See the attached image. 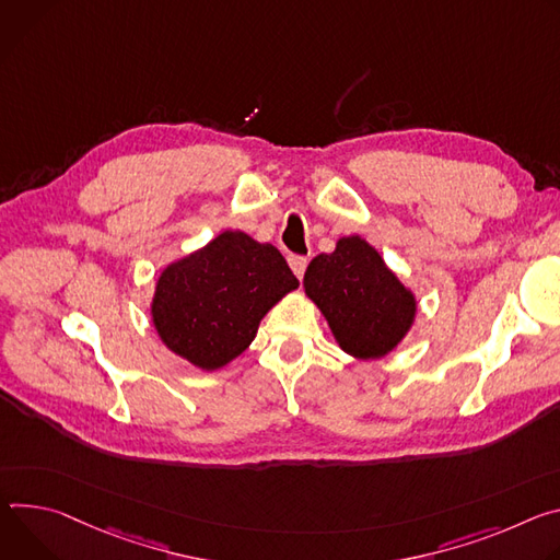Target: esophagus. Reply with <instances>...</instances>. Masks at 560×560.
<instances>
[{"mask_svg": "<svg viewBox=\"0 0 560 560\" xmlns=\"http://www.w3.org/2000/svg\"><path fill=\"white\" fill-rule=\"evenodd\" d=\"M308 260L304 256H289V267L291 271L295 273V278H302L304 276V269H306Z\"/></svg>", "mask_w": 560, "mask_h": 560, "instance_id": "34e87169", "label": "esophagus"}]
</instances>
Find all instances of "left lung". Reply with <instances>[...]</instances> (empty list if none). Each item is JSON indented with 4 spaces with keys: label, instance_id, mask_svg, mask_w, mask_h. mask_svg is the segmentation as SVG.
I'll use <instances>...</instances> for the list:
<instances>
[{
    "label": "left lung",
    "instance_id": "8db88e82",
    "mask_svg": "<svg viewBox=\"0 0 560 560\" xmlns=\"http://www.w3.org/2000/svg\"><path fill=\"white\" fill-rule=\"evenodd\" d=\"M304 289L329 320L338 345L355 358L387 355L413 323L416 300L358 235L306 267Z\"/></svg>",
    "mask_w": 560,
    "mask_h": 560
}]
</instances>
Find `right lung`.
<instances>
[{"instance_id":"right-lung-1","label":"right lung","mask_w":560,"mask_h":560,"mask_svg":"<svg viewBox=\"0 0 560 560\" xmlns=\"http://www.w3.org/2000/svg\"><path fill=\"white\" fill-rule=\"evenodd\" d=\"M295 287L298 278L276 246L224 231L164 269L153 323L171 351L213 371L252 345L265 314Z\"/></svg>"}]
</instances>
